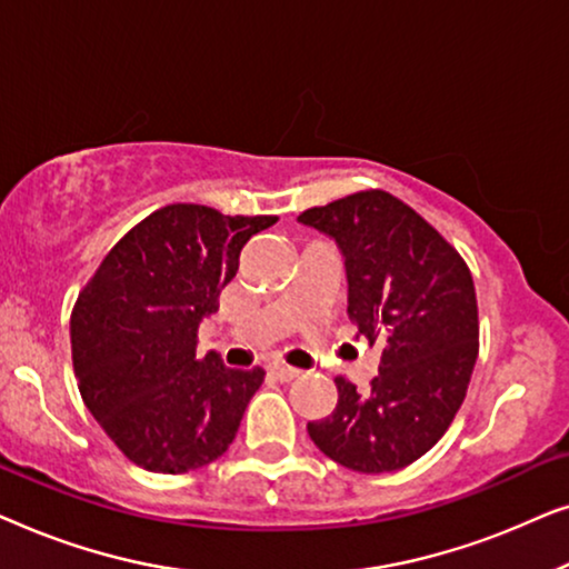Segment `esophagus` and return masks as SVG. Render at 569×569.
<instances>
[{"label": "esophagus", "instance_id": "34e87169", "mask_svg": "<svg viewBox=\"0 0 569 569\" xmlns=\"http://www.w3.org/2000/svg\"><path fill=\"white\" fill-rule=\"evenodd\" d=\"M271 372H274L279 380H284V383L300 376L298 368H292V365H284V362H271Z\"/></svg>", "mask_w": 569, "mask_h": 569}]
</instances>
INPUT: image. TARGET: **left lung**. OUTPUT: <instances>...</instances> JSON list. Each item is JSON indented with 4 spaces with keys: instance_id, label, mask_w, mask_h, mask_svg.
Here are the masks:
<instances>
[{
    "instance_id": "left-lung-1",
    "label": "left lung",
    "mask_w": 569,
    "mask_h": 569,
    "mask_svg": "<svg viewBox=\"0 0 569 569\" xmlns=\"http://www.w3.org/2000/svg\"><path fill=\"white\" fill-rule=\"evenodd\" d=\"M298 220L337 240L347 313L380 347L368 391L337 378V409L308 422L318 450L360 473L422 458L461 409L479 355V310L461 253L393 193L370 189Z\"/></svg>"
}]
</instances>
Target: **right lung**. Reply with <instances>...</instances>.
<instances>
[{"mask_svg":"<svg viewBox=\"0 0 569 569\" xmlns=\"http://www.w3.org/2000/svg\"><path fill=\"white\" fill-rule=\"evenodd\" d=\"M274 214L168 204L134 224L77 295L69 321L84 407L131 463L186 473L220 458L263 370L197 355L199 321Z\"/></svg>","mask_w":569,"mask_h":569,"instance_id":"right-lung-1","label":"right lung"}]
</instances>
